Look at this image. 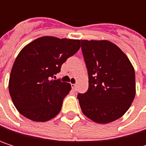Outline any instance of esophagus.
<instances>
[{"label":"esophagus","mask_w":146,"mask_h":146,"mask_svg":"<svg viewBox=\"0 0 146 146\" xmlns=\"http://www.w3.org/2000/svg\"><path fill=\"white\" fill-rule=\"evenodd\" d=\"M72 88H73V90H76V88H77V84H72Z\"/></svg>","instance_id":"esophagus-1"}]
</instances>
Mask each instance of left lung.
Listing matches in <instances>:
<instances>
[{"label": "left lung", "mask_w": 146, "mask_h": 146, "mask_svg": "<svg viewBox=\"0 0 146 146\" xmlns=\"http://www.w3.org/2000/svg\"><path fill=\"white\" fill-rule=\"evenodd\" d=\"M89 89L78 94L83 113L97 123H109L129 110L135 96V73L124 52L108 40H81Z\"/></svg>", "instance_id": "left-lung-1"}]
</instances>
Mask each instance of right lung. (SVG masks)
Here are the masks:
<instances>
[{
	"mask_svg": "<svg viewBox=\"0 0 146 146\" xmlns=\"http://www.w3.org/2000/svg\"><path fill=\"white\" fill-rule=\"evenodd\" d=\"M79 48V40L43 36L21 50L8 88L15 107L23 116L35 122H46L60 112L71 84L51 78Z\"/></svg>",
	"mask_w": 146,
	"mask_h": 146,
	"instance_id": "obj_1",
	"label": "right lung"
}]
</instances>
